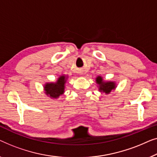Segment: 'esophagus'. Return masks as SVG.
I'll return each instance as SVG.
<instances>
[{"instance_id":"obj_1","label":"esophagus","mask_w":157,"mask_h":157,"mask_svg":"<svg viewBox=\"0 0 157 157\" xmlns=\"http://www.w3.org/2000/svg\"><path fill=\"white\" fill-rule=\"evenodd\" d=\"M79 74L80 75H83L85 74V72H84V70H79Z\"/></svg>"}]
</instances>
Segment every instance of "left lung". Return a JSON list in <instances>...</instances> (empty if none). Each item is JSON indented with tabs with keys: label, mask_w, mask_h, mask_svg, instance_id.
Segmentation results:
<instances>
[{
	"label": "left lung",
	"mask_w": 157,
	"mask_h": 157,
	"mask_svg": "<svg viewBox=\"0 0 157 157\" xmlns=\"http://www.w3.org/2000/svg\"><path fill=\"white\" fill-rule=\"evenodd\" d=\"M96 83L98 85L99 91L101 93L109 94L112 90H114L117 87L116 82L114 81H105L104 80L101 76H98L95 79Z\"/></svg>",
	"instance_id": "1"
}]
</instances>
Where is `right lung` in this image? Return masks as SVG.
<instances>
[{
  "label": "right lung",
  "instance_id": "obj_1",
  "mask_svg": "<svg viewBox=\"0 0 157 157\" xmlns=\"http://www.w3.org/2000/svg\"><path fill=\"white\" fill-rule=\"evenodd\" d=\"M69 78L68 75H62L55 82H47L44 85V91L47 96L52 100H57L65 93V83Z\"/></svg>",
  "mask_w": 157,
  "mask_h": 157
}]
</instances>
